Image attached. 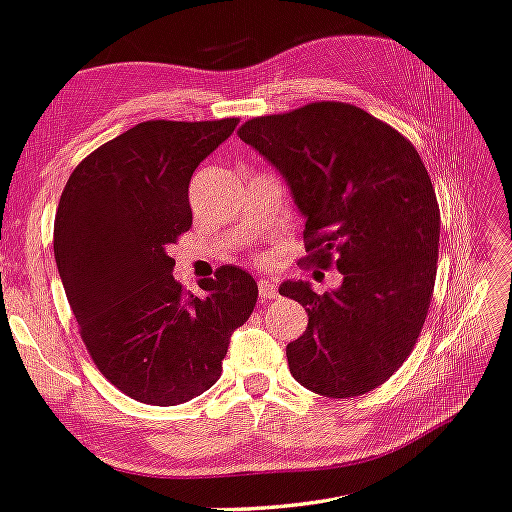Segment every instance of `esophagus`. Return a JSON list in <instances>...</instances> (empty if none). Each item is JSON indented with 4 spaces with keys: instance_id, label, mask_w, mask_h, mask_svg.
<instances>
[{
    "instance_id": "esophagus-1",
    "label": "esophagus",
    "mask_w": 512,
    "mask_h": 512,
    "mask_svg": "<svg viewBox=\"0 0 512 512\" xmlns=\"http://www.w3.org/2000/svg\"><path fill=\"white\" fill-rule=\"evenodd\" d=\"M259 297L262 302H271L277 297V286L271 280H259Z\"/></svg>"
}]
</instances>
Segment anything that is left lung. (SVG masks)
Returning <instances> with one entry per match:
<instances>
[{"instance_id":"8db88e82","label":"left lung","mask_w":512,"mask_h":512,"mask_svg":"<svg viewBox=\"0 0 512 512\" xmlns=\"http://www.w3.org/2000/svg\"><path fill=\"white\" fill-rule=\"evenodd\" d=\"M239 138L280 170L306 219L302 262L336 266L342 284L318 295L284 282L309 327L286 347L297 383L329 398L367 394L410 356L430 309L441 212L407 138L349 102H311L259 116Z\"/></svg>"}]
</instances>
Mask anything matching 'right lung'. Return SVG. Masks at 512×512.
Here are the masks:
<instances>
[{"mask_svg":"<svg viewBox=\"0 0 512 512\" xmlns=\"http://www.w3.org/2000/svg\"><path fill=\"white\" fill-rule=\"evenodd\" d=\"M239 118L147 120L100 145L71 172L55 212L53 250L80 338L111 385L147 405H179L217 383L232 331L257 302L237 266L174 280L167 246L192 226L194 170Z\"/></svg>","mask_w":512,"mask_h":512,"instance_id":"add662e5","label":"right lung"}]
</instances>
